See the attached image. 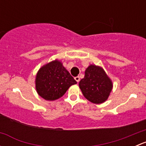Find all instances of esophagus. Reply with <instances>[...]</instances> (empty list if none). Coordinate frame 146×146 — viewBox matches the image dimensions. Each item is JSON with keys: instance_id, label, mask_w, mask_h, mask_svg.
<instances>
[{"instance_id": "esophagus-1", "label": "esophagus", "mask_w": 146, "mask_h": 146, "mask_svg": "<svg viewBox=\"0 0 146 146\" xmlns=\"http://www.w3.org/2000/svg\"><path fill=\"white\" fill-rule=\"evenodd\" d=\"M75 80H76L77 82H79V81H80V77L79 76H76V77H75Z\"/></svg>"}]
</instances>
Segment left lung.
I'll return each instance as SVG.
<instances>
[{"label": "left lung", "instance_id": "obj_1", "mask_svg": "<svg viewBox=\"0 0 146 146\" xmlns=\"http://www.w3.org/2000/svg\"><path fill=\"white\" fill-rule=\"evenodd\" d=\"M84 97L95 104L104 102L112 89V82L102 68L90 65L85 70V77L79 82Z\"/></svg>", "mask_w": 146, "mask_h": 146}]
</instances>
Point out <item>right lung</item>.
Returning a JSON list of instances; mask_svg holds the SVG:
<instances>
[{
  "instance_id": "add662e5",
  "label": "right lung",
  "mask_w": 146,
  "mask_h": 146,
  "mask_svg": "<svg viewBox=\"0 0 146 146\" xmlns=\"http://www.w3.org/2000/svg\"><path fill=\"white\" fill-rule=\"evenodd\" d=\"M35 82L39 96L49 101L61 98L72 85L77 83L62 64L57 60L39 69Z\"/></svg>"
}]
</instances>
